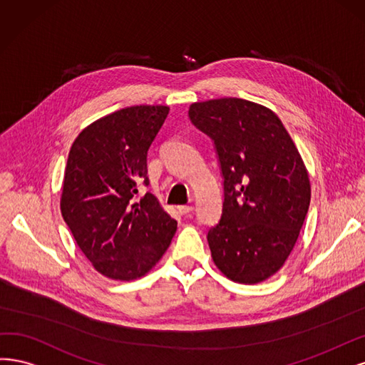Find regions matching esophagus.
I'll return each mask as SVG.
<instances>
[{
    "mask_svg": "<svg viewBox=\"0 0 365 365\" xmlns=\"http://www.w3.org/2000/svg\"><path fill=\"white\" fill-rule=\"evenodd\" d=\"M192 206H190V205H182V206H178V210H179V214L180 215H187L190 212H192Z\"/></svg>",
    "mask_w": 365,
    "mask_h": 365,
    "instance_id": "1",
    "label": "esophagus"
}]
</instances>
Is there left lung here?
I'll return each instance as SVG.
<instances>
[{"label":"left lung","instance_id":"8db88e82","mask_svg":"<svg viewBox=\"0 0 365 365\" xmlns=\"http://www.w3.org/2000/svg\"><path fill=\"white\" fill-rule=\"evenodd\" d=\"M191 123L214 140L225 186L218 225L207 232L220 272L259 284L294 249L311 202L307 167L279 116L242 98L190 106Z\"/></svg>","mask_w":365,"mask_h":365}]
</instances>
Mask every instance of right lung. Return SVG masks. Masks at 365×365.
Masks as SVG:
<instances>
[{"instance_id":"add662e5","label":"right lung","mask_w":365,"mask_h":365,"mask_svg":"<svg viewBox=\"0 0 365 365\" xmlns=\"http://www.w3.org/2000/svg\"><path fill=\"white\" fill-rule=\"evenodd\" d=\"M168 106H132L88 125L69 150L61 210L80 250L103 276L143 277L171 244L178 221L140 186Z\"/></svg>"}]
</instances>
